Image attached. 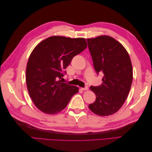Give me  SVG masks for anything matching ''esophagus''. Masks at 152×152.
I'll use <instances>...</instances> for the list:
<instances>
[{
  "mask_svg": "<svg viewBox=\"0 0 152 152\" xmlns=\"http://www.w3.org/2000/svg\"><path fill=\"white\" fill-rule=\"evenodd\" d=\"M88 89H89L88 86H86L84 87H82V88H81L82 90H84V91H87V90H88Z\"/></svg>",
  "mask_w": 152,
  "mask_h": 152,
  "instance_id": "esophagus-1",
  "label": "esophagus"
}]
</instances>
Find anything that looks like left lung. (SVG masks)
I'll return each instance as SVG.
<instances>
[{"label":"left lung","instance_id":"left-lung-1","mask_svg":"<svg viewBox=\"0 0 152 152\" xmlns=\"http://www.w3.org/2000/svg\"><path fill=\"white\" fill-rule=\"evenodd\" d=\"M87 41L96 73L104 74L102 85L90 87L96 98L89 108L99 116L110 115L122 107L129 93L131 59L123 45L111 37L102 35Z\"/></svg>","mask_w":152,"mask_h":152}]
</instances>
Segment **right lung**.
Wrapping results in <instances>:
<instances>
[{"instance_id": "1", "label": "right lung", "mask_w": 152, "mask_h": 152, "mask_svg": "<svg viewBox=\"0 0 152 152\" xmlns=\"http://www.w3.org/2000/svg\"><path fill=\"white\" fill-rule=\"evenodd\" d=\"M84 38L53 36L39 43L31 52L26 69L27 89L31 99L40 111L56 114L65 108L77 86L60 79L72 59L87 48Z\"/></svg>"}]
</instances>
